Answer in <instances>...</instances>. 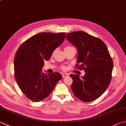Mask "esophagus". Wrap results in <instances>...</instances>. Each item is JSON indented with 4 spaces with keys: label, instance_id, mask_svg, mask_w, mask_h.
I'll list each match as a JSON object with an SVG mask.
<instances>
[{
    "label": "esophagus",
    "instance_id": "esophagus-1",
    "mask_svg": "<svg viewBox=\"0 0 126 126\" xmlns=\"http://www.w3.org/2000/svg\"><path fill=\"white\" fill-rule=\"evenodd\" d=\"M68 76V74H62V77L63 78H65V77Z\"/></svg>",
    "mask_w": 126,
    "mask_h": 126
}]
</instances>
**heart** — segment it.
I'll use <instances>...</instances> for the list:
<instances>
[{"instance_id":"1","label":"heart","mask_w":126,"mask_h":126,"mask_svg":"<svg viewBox=\"0 0 126 126\" xmlns=\"http://www.w3.org/2000/svg\"><path fill=\"white\" fill-rule=\"evenodd\" d=\"M65 47V48H69V47ZM61 69H62V70H65V66H61Z\"/></svg>"}]
</instances>
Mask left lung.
<instances>
[{"instance_id": "obj_1", "label": "left lung", "mask_w": 126, "mask_h": 126, "mask_svg": "<svg viewBox=\"0 0 126 126\" xmlns=\"http://www.w3.org/2000/svg\"><path fill=\"white\" fill-rule=\"evenodd\" d=\"M66 38L78 50L76 68L85 73L82 78L76 74L70 75L73 81L72 91L82 101H94L111 82L113 62L107 47L101 39L82 31L66 33Z\"/></svg>"}]
</instances>
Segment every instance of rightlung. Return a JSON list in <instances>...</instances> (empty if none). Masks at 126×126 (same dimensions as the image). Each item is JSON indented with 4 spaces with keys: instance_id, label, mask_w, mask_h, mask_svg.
<instances>
[{
    "instance_id": "add662e5",
    "label": "right lung",
    "mask_w": 126,
    "mask_h": 126,
    "mask_svg": "<svg viewBox=\"0 0 126 126\" xmlns=\"http://www.w3.org/2000/svg\"><path fill=\"white\" fill-rule=\"evenodd\" d=\"M65 37L64 32H42L32 36L19 47L14 59V75L19 87L29 100L43 101L62 79L57 72L47 75L42 69L44 61L50 60Z\"/></svg>"
}]
</instances>
